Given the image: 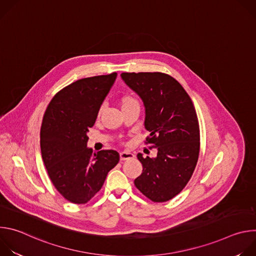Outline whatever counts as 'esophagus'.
Masks as SVG:
<instances>
[{
	"label": "esophagus",
	"mask_w": 256,
	"mask_h": 256,
	"mask_svg": "<svg viewBox=\"0 0 256 256\" xmlns=\"http://www.w3.org/2000/svg\"><path fill=\"white\" fill-rule=\"evenodd\" d=\"M120 161H124V160H128V159H132V158H134V154H132V153H130V152H122L120 154Z\"/></svg>",
	"instance_id": "obj_1"
}]
</instances>
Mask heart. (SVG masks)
Masks as SVG:
<instances>
[{"instance_id": "b5f03b06", "label": "heart", "mask_w": 256, "mask_h": 256, "mask_svg": "<svg viewBox=\"0 0 256 256\" xmlns=\"http://www.w3.org/2000/svg\"><path fill=\"white\" fill-rule=\"evenodd\" d=\"M120 105L122 109H124V108L132 106V105H138V101L132 95L126 94L120 98ZM100 114H101V110H99V112H98V118L100 116Z\"/></svg>"}]
</instances>
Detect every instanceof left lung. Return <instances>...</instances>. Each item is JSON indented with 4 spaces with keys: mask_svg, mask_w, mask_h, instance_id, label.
<instances>
[{
    "mask_svg": "<svg viewBox=\"0 0 256 256\" xmlns=\"http://www.w3.org/2000/svg\"><path fill=\"white\" fill-rule=\"evenodd\" d=\"M124 83L142 100L144 128L157 157L136 155L142 165L136 188L155 202L173 198L186 188L198 163L200 126L194 103L174 78L163 72H122Z\"/></svg>",
    "mask_w": 256,
    "mask_h": 256,
    "instance_id": "left-lung-1",
    "label": "left lung"
}]
</instances>
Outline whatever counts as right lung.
Wrapping results in <instances>:
<instances>
[{
  "label": "right lung",
  "instance_id": "add662e5",
  "mask_svg": "<svg viewBox=\"0 0 256 256\" xmlns=\"http://www.w3.org/2000/svg\"><path fill=\"white\" fill-rule=\"evenodd\" d=\"M118 74L78 80L58 92L50 102L40 128L44 166L56 190L72 204L88 202L120 161L114 150L97 154L87 148L89 128Z\"/></svg>",
  "mask_w": 256,
  "mask_h": 256
}]
</instances>
